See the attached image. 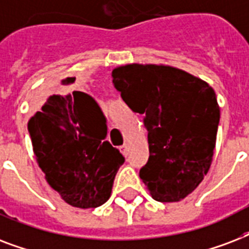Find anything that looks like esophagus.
<instances>
[{
  "label": "esophagus",
  "instance_id": "34e87169",
  "mask_svg": "<svg viewBox=\"0 0 249 249\" xmlns=\"http://www.w3.org/2000/svg\"><path fill=\"white\" fill-rule=\"evenodd\" d=\"M120 151H121V154H123V155H124V156L128 155V147H126V144H124V146H121Z\"/></svg>",
  "mask_w": 249,
  "mask_h": 249
}]
</instances>
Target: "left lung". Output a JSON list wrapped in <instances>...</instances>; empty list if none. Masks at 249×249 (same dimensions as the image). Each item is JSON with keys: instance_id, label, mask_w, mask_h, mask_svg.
Here are the masks:
<instances>
[{"instance_id": "left-lung-1", "label": "left lung", "mask_w": 249, "mask_h": 249, "mask_svg": "<svg viewBox=\"0 0 249 249\" xmlns=\"http://www.w3.org/2000/svg\"><path fill=\"white\" fill-rule=\"evenodd\" d=\"M112 83L134 112L143 113L150 158L140 170L152 199H185L207 176L216 147L220 106L212 86L179 68L126 64Z\"/></svg>"}]
</instances>
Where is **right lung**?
<instances>
[{"instance_id": "1", "label": "right lung", "mask_w": 249, "mask_h": 249, "mask_svg": "<svg viewBox=\"0 0 249 249\" xmlns=\"http://www.w3.org/2000/svg\"><path fill=\"white\" fill-rule=\"evenodd\" d=\"M28 132L45 179L66 203L88 209L108 200L125 159L105 141L106 117L89 94H38Z\"/></svg>"}]
</instances>
